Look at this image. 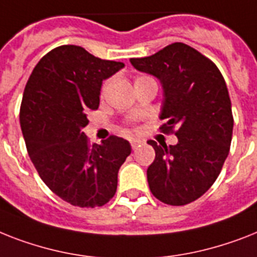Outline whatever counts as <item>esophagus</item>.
Segmentation results:
<instances>
[{
    "instance_id": "34e87169",
    "label": "esophagus",
    "mask_w": 257,
    "mask_h": 257,
    "mask_svg": "<svg viewBox=\"0 0 257 257\" xmlns=\"http://www.w3.org/2000/svg\"><path fill=\"white\" fill-rule=\"evenodd\" d=\"M141 144H143L141 140H132V141H131V147H132V149H137Z\"/></svg>"
}]
</instances>
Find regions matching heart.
I'll use <instances>...</instances> for the list:
<instances>
[{
  "label": "heart",
  "mask_w": 257,
  "mask_h": 257,
  "mask_svg": "<svg viewBox=\"0 0 257 257\" xmlns=\"http://www.w3.org/2000/svg\"><path fill=\"white\" fill-rule=\"evenodd\" d=\"M145 79H152V78H150V76H145V75H144V76H139V78L135 80V84L141 80H145ZM107 87H108V84L103 85V89H101V96H104V93H105V91H107Z\"/></svg>",
  "instance_id": "obj_1"
}]
</instances>
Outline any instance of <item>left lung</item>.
<instances>
[{
  "instance_id": "left-lung-1",
  "label": "left lung",
  "mask_w": 257,
  "mask_h": 257,
  "mask_svg": "<svg viewBox=\"0 0 257 257\" xmlns=\"http://www.w3.org/2000/svg\"><path fill=\"white\" fill-rule=\"evenodd\" d=\"M131 63L161 80L160 131L178 139L169 147L148 141L156 152L147 172L150 191L172 206L197 201L215 182L230 153L233 116L224 78L212 60L181 42Z\"/></svg>"
}]
</instances>
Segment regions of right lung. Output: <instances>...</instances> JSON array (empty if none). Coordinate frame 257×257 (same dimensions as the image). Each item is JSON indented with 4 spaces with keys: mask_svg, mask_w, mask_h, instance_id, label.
<instances>
[{
    "mask_svg": "<svg viewBox=\"0 0 257 257\" xmlns=\"http://www.w3.org/2000/svg\"><path fill=\"white\" fill-rule=\"evenodd\" d=\"M122 67L80 46L64 45L39 60L25 87L20 121L27 153L47 187L72 206L108 203L132 150L117 136L99 145L81 132L87 113L99 108L103 80Z\"/></svg>",
    "mask_w": 257,
    "mask_h": 257,
    "instance_id": "obj_1",
    "label": "right lung"
}]
</instances>
